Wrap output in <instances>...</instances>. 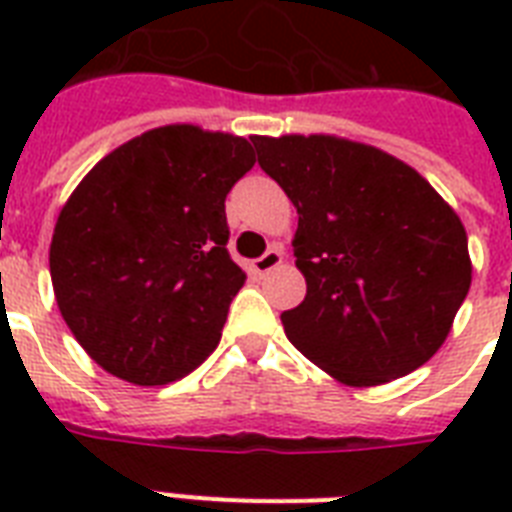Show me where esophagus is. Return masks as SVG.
I'll return each mask as SVG.
<instances>
[{"instance_id":"1","label":"esophagus","mask_w":512,"mask_h":512,"mask_svg":"<svg viewBox=\"0 0 512 512\" xmlns=\"http://www.w3.org/2000/svg\"><path fill=\"white\" fill-rule=\"evenodd\" d=\"M281 260H284V252H281V247L276 244V247H271L268 252H265L263 257H257L255 263H252V268H255L260 276H265V273H271L273 268H279Z\"/></svg>"}]
</instances>
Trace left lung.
<instances>
[{"label": "left lung", "instance_id": "8db88e82", "mask_svg": "<svg viewBox=\"0 0 512 512\" xmlns=\"http://www.w3.org/2000/svg\"><path fill=\"white\" fill-rule=\"evenodd\" d=\"M297 209L308 292L281 313L289 342L350 388L414 372L452 332L473 263L460 215L409 164L337 135L252 138Z\"/></svg>", "mask_w": 512, "mask_h": 512}]
</instances>
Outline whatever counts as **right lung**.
<instances>
[{
    "instance_id": "add662e5",
    "label": "right lung",
    "mask_w": 512,
    "mask_h": 512,
    "mask_svg": "<svg viewBox=\"0 0 512 512\" xmlns=\"http://www.w3.org/2000/svg\"><path fill=\"white\" fill-rule=\"evenodd\" d=\"M252 164L247 138L167 124L114 148L68 196L52 231V289L108 374L167 385L217 348L247 281L225 249V196Z\"/></svg>"
}]
</instances>
